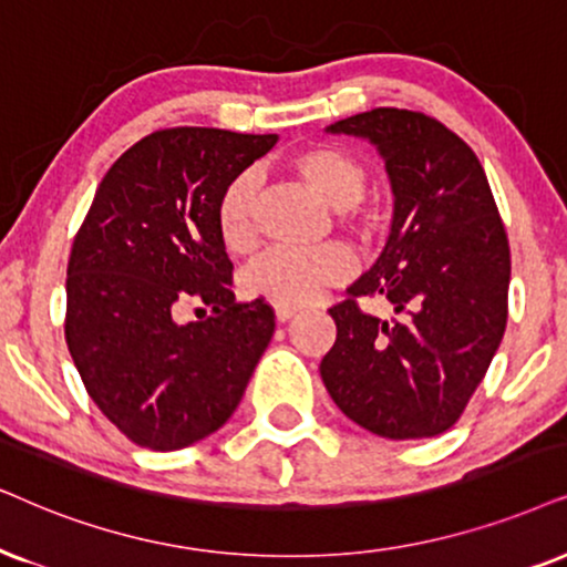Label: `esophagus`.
Instances as JSON below:
<instances>
[{
  "instance_id": "34e87169",
  "label": "esophagus",
  "mask_w": 567,
  "mask_h": 567,
  "mask_svg": "<svg viewBox=\"0 0 567 567\" xmlns=\"http://www.w3.org/2000/svg\"><path fill=\"white\" fill-rule=\"evenodd\" d=\"M275 313H277V321H288L298 313V308L292 306H275Z\"/></svg>"
}]
</instances>
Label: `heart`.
I'll return each instance as SVG.
<instances>
[{"label":"heart","mask_w":567,"mask_h":567,"mask_svg":"<svg viewBox=\"0 0 567 567\" xmlns=\"http://www.w3.org/2000/svg\"><path fill=\"white\" fill-rule=\"evenodd\" d=\"M285 164L321 200L334 206L337 219L361 238H374L382 230L384 206L363 196L369 169L355 154L332 143H308L290 152ZM256 200L259 181L254 172H240L221 190L217 230L233 254H246L256 243ZM350 271L353 264L340 248H321L311 254L269 248L248 264L240 288L250 298L271 300L277 306H303L329 285L346 282Z\"/></svg>","instance_id":"heart-1"}]
</instances>
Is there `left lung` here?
<instances>
[{
  "label": "left lung",
  "instance_id": "obj_1",
  "mask_svg": "<svg viewBox=\"0 0 567 567\" xmlns=\"http://www.w3.org/2000/svg\"><path fill=\"white\" fill-rule=\"evenodd\" d=\"M382 152L395 190L390 240L371 271L329 306L334 346L321 379L348 419L386 440L455 426L507 324L511 243L474 148L424 112L377 106L337 120ZM361 297L391 300L386 322Z\"/></svg>",
  "mask_w": 567,
  "mask_h": 567
}]
</instances>
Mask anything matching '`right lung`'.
<instances>
[{
  "label": "right lung",
  "instance_id": "right-lung-1",
  "mask_svg": "<svg viewBox=\"0 0 567 567\" xmlns=\"http://www.w3.org/2000/svg\"><path fill=\"white\" fill-rule=\"evenodd\" d=\"M275 141L219 127L146 135L112 164L75 233L64 340L93 403L138 447L167 453L217 432L269 346L275 308L235 300L217 204ZM185 302L205 317L181 326Z\"/></svg>",
  "mask_w": 567,
  "mask_h": 567
}]
</instances>
